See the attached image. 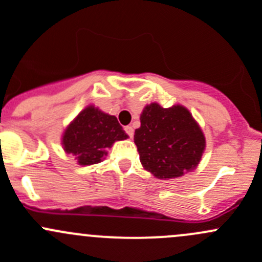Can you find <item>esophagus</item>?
<instances>
[{
    "mask_svg": "<svg viewBox=\"0 0 262 262\" xmlns=\"http://www.w3.org/2000/svg\"><path fill=\"white\" fill-rule=\"evenodd\" d=\"M124 130L126 132V134H128V136L130 137V138H133V136H134V129H133V126H132V125H126L125 128H124Z\"/></svg>",
    "mask_w": 262,
    "mask_h": 262,
    "instance_id": "34e87169",
    "label": "esophagus"
}]
</instances>
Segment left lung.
Segmentation results:
<instances>
[{"label": "left lung", "instance_id": "1", "mask_svg": "<svg viewBox=\"0 0 262 262\" xmlns=\"http://www.w3.org/2000/svg\"><path fill=\"white\" fill-rule=\"evenodd\" d=\"M139 160L153 176L176 179L195 170L205 149V137L186 107L147 105L134 132Z\"/></svg>", "mask_w": 262, "mask_h": 262}]
</instances>
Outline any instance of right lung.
Masks as SVG:
<instances>
[{"instance_id":"add662e5","label":"right lung","mask_w":262,"mask_h":262,"mask_svg":"<svg viewBox=\"0 0 262 262\" xmlns=\"http://www.w3.org/2000/svg\"><path fill=\"white\" fill-rule=\"evenodd\" d=\"M126 138L128 134L114 115L90 105L66 128L62 146L66 153L75 156L78 165L87 166L101 162L107 148Z\"/></svg>"}]
</instances>
